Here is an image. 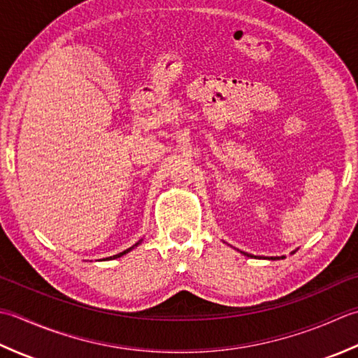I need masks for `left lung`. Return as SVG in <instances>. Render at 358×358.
I'll use <instances>...</instances> for the list:
<instances>
[{"instance_id":"1","label":"left lung","mask_w":358,"mask_h":358,"mask_svg":"<svg viewBox=\"0 0 358 358\" xmlns=\"http://www.w3.org/2000/svg\"><path fill=\"white\" fill-rule=\"evenodd\" d=\"M243 255H245V257H252V255H249V253H245V252H243ZM281 258H284V257H281ZM280 257H272V258H268V259H281Z\"/></svg>"}]
</instances>
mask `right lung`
Masks as SVG:
<instances>
[{
	"label": "right lung",
	"instance_id": "right-lung-1",
	"mask_svg": "<svg viewBox=\"0 0 358 358\" xmlns=\"http://www.w3.org/2000/svg\"><path fill=\"white\" fill-rule=\"evenodd\" d=\"M141 243H142V241H138V243H137L136 245H138V244H141ZM136 245H133V247H129V249H127V250H123L122 253H117V255H114V257H109V258H106V259H115V258H120V257H123V255H127V253H128L129 250H133Z\"/></svg>",
	"mask_w": 358,
	"mask_h": 358
}]
</instances>
